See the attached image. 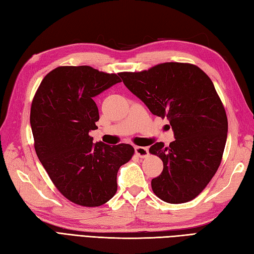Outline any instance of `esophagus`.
Returning a JSON list of instances; mask_svg holds the SVG:
<instances>
[{"instance_id":"obj_1","label":"esophagus","mask_w":254,"mask_h":254,"mask_svg":"<svg viewBox=\"0 0 254 254\" xmlns=\"http://www.w3.org/2000/svg\"><path fill=\"white\" fill-rule=\"evenodd\" d=\"M135 154L141 158H145L148 156V148L147 147H142V146H136L135 147Z\"/></svg>"}]
</instances>
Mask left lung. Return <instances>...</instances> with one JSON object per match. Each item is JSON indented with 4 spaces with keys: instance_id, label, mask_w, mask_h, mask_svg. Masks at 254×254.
Segmentation results:
<instances>
[{
    "instance_id": "obj_1",
    "label": "left lung",
    "mask_w": 254,
    "mask_h": 254,
    "mask_svg": "<svg viewBox=\"0 0 254 254\" xmlns=\"http://www.w3.org/2000/svg\"><path fill=\"white\" fill-rule=\"evenodd\" d=\"M119 75L153 115L168 119L175 133L169 146L159 142L149 148L164 163L152 180L153 192L170 204L192 201L216 174L227 139V116L212 79L180 62Z\"/></svg>"
}]
</instances>
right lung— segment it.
<instances>
[{"instance_id":"obj_1","label":"right lung","mask_w":254,"mask_h":254,"mask_svg":"<svg viewBox=\"0 0 254 254\" xmlns=\"http://www.w3.org/2000/svg\"><path fill=\"white\" fill-rule=\"evenodd\" d=\"M115 73L88 65L59 66L38 87L30 109L34 146L62 195L74 204L97 207L117 192V174L134 155L128 144H94L89 131L99 120L94 97L120 83Z\"/></svg>"}]
</instances>
